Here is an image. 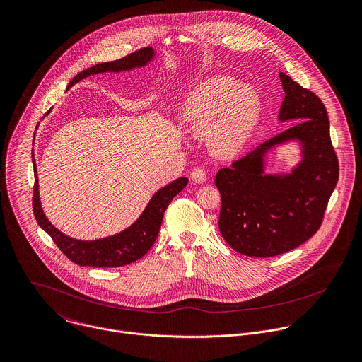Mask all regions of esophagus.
Returning <instances> with one entry per match:
<instances>
[{
  "label": "esophagus",
  "mask_w": 362,
  "mask_h": 362,
  "mask_svg": "<svg viewBox=\"0 0 362 362\" xmlns=\"http://www.w3.org/2000/svg\"><path fill=\"white\" fill-rule=\"evenodd\" d=\"M192 180L194 183H204L207 180V175L204 172V169L202 168H196L192 170Z\"/></svg>",
  "instance_id": "esophagus-1"
}]
</instances>
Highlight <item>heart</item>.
Instances as JSON below:
<instances>
[{
	"mask_svg": "<svg viewBox=\"0 0 362 362\" xmlns=\"http://www.w3.org/2000/svg\"><path fill=\"white\" fill-rule=\"evenodd\" d=\"M262 112L259 93L227 76L209 79L180 105L183 127L194 136L207 135L211 151L234 156L252 136Z\"/></svg>",
	"mask_w": 362,
	"mask_h": 362,
	"instance_id": "obj_1",
	"label": "heart"
}]
</instances>
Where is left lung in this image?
Here are the masks:
<instances>
[{"label":"left lung","instance_id":"1","mask_svg":"<svg viewBox=\"0 0 362 362\" xmlns=\"http://www.w3.org/2000/svg\"><path fill=\"white\" fill-rule=\"evenodd\" d=\"M286 92L279 119L284 132L259 145L216 175L221 196L218 228L226 242L249 257H274L301 246L320 228L339 175L321 99L280 72ZM298 140L303 160L288 175H264V155Z\"/></svg>","mask_w":362,"mask_h":362}]
</instances>
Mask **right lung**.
Segmentation results:
<instances>
[{"label": "right lung", "mask_w": 362, "mask_h": 362, "mask_svg": "<svg viewBox=\"0 0 362 362\" xmlns=\"http://www.w3.org/2000/svg\"><path fill=\"white\" fill-rule=\"evenodd\" d=\"M153 49L151 47L138 49L124 58L96 64L88 69L79 72L68 85L71 88L81 79L102 74V72H119V71H129L134 68L145 66L153 58ZM35 166V165H34ZM35 183H34V194H33V209L37 223L51 235L54 243L58 249L75 264L78 266H90V267H120L131 264L141 257H144L151 247L153 246L155 240L159 234L160 224L163 220L165 210L169 203L173 200L179 192L187 185V177H179L168 186L162 187L159 192L153 194L146 209L141 214V217L127 230L113 234L110 237L92 240V242H82V240H75L58 228H55L51 221L45 217L44 210L40 202L38 192V177L37 169L34 170Z\"/></svg>", "instance_id": "right-lung-1"}]
</instances>
